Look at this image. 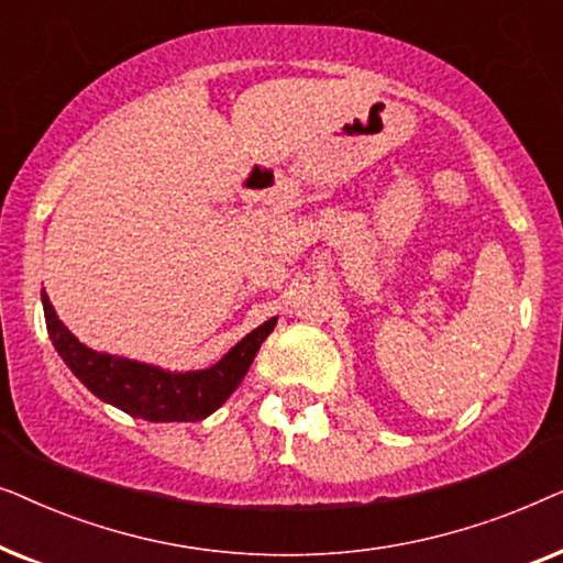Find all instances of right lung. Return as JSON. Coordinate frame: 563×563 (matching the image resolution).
I'll list each match as a JSON object with an SVG mask.
<instances>
[{
    "label": "right lung",
    "instance_id": "add662e5",
    "mask_svg": "<svg viewBox=\"0 0 563 563\" xmlns=\"http://www.w3.org/2000/svg\"><path fill=\"white\" fill-rule=\"evenodd\" d=\"M43 312L51 341L76 379L102 402L148 422H197L212 415L243 382L261 343L276 325V318L266 320L235 343L218 364L202 372H166L161 366L87 349L58 320L45 291Z\"/></svg>",
    "mask_w": 563,
    "mask_h": 563
}]
</instances>
